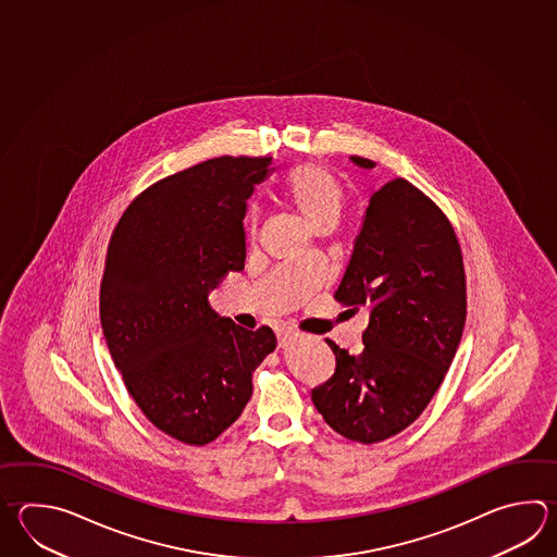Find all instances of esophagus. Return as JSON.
I'll list each match as a JSON object with an SVG mask.
<instances>
[{"label":"esophagus","instance_id":"1","mask_svg":"<svg viewBox=\"0 0 557 557\" xmlns=\"http://www.w3.org/2000/svg\"><path fill=\"white\" fill-rule=\"evenodd\" d=\"M296 339H297V335H296V333H294V331L282 330V331H280V333H277V345H280V347H282V349H285V347H287V345H289V343H292V341H296Z\"/></svg>","mask_w":557,"mask_h":557}]
</instances>
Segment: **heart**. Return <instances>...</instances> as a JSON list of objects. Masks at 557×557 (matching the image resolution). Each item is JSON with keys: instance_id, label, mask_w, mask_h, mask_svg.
Segmentation results:
<instances>
[{"instance_id": "b5f03b06", "label": "heart", "mask_w": 557, "mask_h": 557, "mask_svg": "<svg viewBox=\"0 0 557 557\" xmlns=\"http://www.w3.org/2000/svg\"><path fill=\"white\" fill-rule=\"evenodd\" d=\"M280 194L315 232L335 226L345 205L343 182L321 162H301L289 169Z\"/></svg>"}]
</instances>
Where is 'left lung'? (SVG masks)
Masks as SVG:
<instances>
[{
	"instance_id": "left-lung-1",
	"label": "left lung",
	"mask_w": 557,
	"mask_h": 557,
	"mask_svg": "<svg viewBox=\"0 0 557 557\" xmlns=\"http://www.w3.org/2000/svg\"><path fill=\"white\" fill-rule=\"evenodd\" d=\"M357 166L373 160L351 157ZM335 299L369 309L363 351L327 339L335 373L311 391L331 429L386 441L419 419L455 359L466 323V275L455 227L405 178L371 193Z\"/></svg>"
}]
</instances>
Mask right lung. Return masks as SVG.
Segmentation results:
<instances>
[{"label":"right lung","instance_id":"1","mask_svg":"<svg viewBox=\"0 0 557 557\" xmlns=\"http://www.w3.org/2000/svg\"><path fill=\"white\" fill-rule=\"evenodd\" d=\"M272 157H220L148 186L109 242L101 325L114 367L159 431L216 441L251 397V373L275 349L270 327L218 315L208 294L242 272L246 200Z\"/></svg>","mask_w":557,"mask_h":557}]
</instances>
